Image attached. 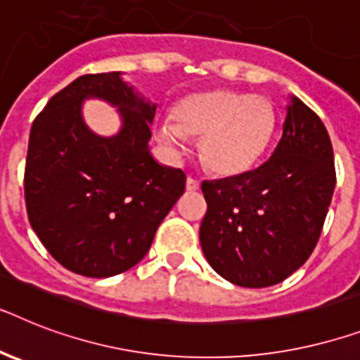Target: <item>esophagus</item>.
Segmentation results:
<instances>
[{"label":"esophagus","instance_id":"1","mask_svg":"<svg viewBox=\"0 0 360 360\" xmlns=\"http://www.w3.org/2000/svg\"><path fill=\"white\" fill-rule=\"evenodd\" d=\"M198 188H200V181L194 179V177H188V179H186V190H188V192H194V190Z\"/></svg>","mask_w":360,"mask_h":360}]
</instances>
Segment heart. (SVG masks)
I'll return each instance as SVG.
<instances>
[{"label": "heart", "instance_id": "1", "mask_svg": "<svg viewBox=\"0 0 360 360\" xmlns=\"http://www.w3.org/2000/svg\"><path fill=\"white\" fill-rule=\"evenodd\" d=\"M172 121L157 127L170 150H183L185 136L200 139V157L212 174H244L261 159L276 131V109L264 96L205 90L181 98Z\"/></svg>", "mask_w": 360, "mask_h": 360}]
</instances>
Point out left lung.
I'll list each match as a JSON object with an SVG mask.
<instances>
[{
	"label": "left lung",
	"instance_id": "left-lung-1",
	"mask_svg": "<svg viewBox=\"0 0 360 360\" xmlns=\"http://www.w3.org/2000/svg\"><path fill=\"white\" fill-rule=\"evenodd\" d=\"M335 183L326 125L292 96L281 140L264 165L201 185L200 242L212 270L248 288L285 281L316 248Z\"/></svg>",
	"mask_w": 360,
	"mask_h": 360
}]
</instances>
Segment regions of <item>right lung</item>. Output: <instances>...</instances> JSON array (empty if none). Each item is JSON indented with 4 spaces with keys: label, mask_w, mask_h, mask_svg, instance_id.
<instances>
[{
    "label": "right lung",
    "mask_w": 360,
    "mask_h": 360,
    "mask_svg": "<svg viewBox=\"0 0 360 360\" xmlns=\"http://www.w3.org/2000/svg\"><path fill=\"white\" fill-rule=\"evenodd\" d=\"M89 97L119 107L118 134L99 137L86 127L80 110ZM155 109L109 72L77 77L34 118L25 207L44 248L70 271L101 279L139 264L185 192V172L150 153Z\"/></svg>",
    "instance_id": "obj_1"
}]
</instances>
